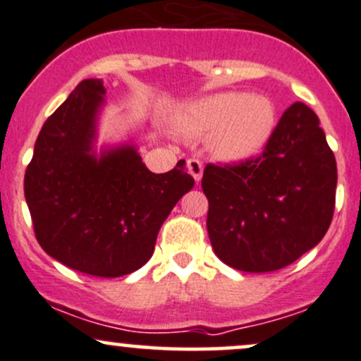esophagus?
<instances>
[{"label": "esophagus", "mask_w": 361, "mask_h": 361, "mask_svg": "<svg viewBox=\"0 0 361 361\" xmlns=\"http://www.w3.org/2000/svg\"><path fill=\"white\" fill-rule=\"evenodd\" d=\"M188 171L190 176L194 177V180L199 182L202 177V164L197 159H189L188 160Z\"/></svg>", "instance_id": "34e87169"}]
</instances>
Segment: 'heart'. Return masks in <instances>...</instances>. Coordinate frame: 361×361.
Wrapping results in <instances>:
<instances>
[{"label": "heart", "instance_id": "b5f03b06", "mask_svg": "<svg viewBox=\"0 0 361 361\" xmlns=\"http://www.w3.org/2000/svg\"><path fill=\"white\" fill-rule=\"evenodd\" d=\"M277 126V109L265 96L218 92L180 109L176 130L184 138L209 137V150L221 162L252 159L269 143Z\"/></svg>", "mask_w": 361, "mask_h": 361}]
</instances>
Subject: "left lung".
<instances>
[{
	"instance_id": "1",
	"label": "left lung",
	"mask_w": 361,
	"mask_h": 361,
	"mask_svg": "<svg viewBox=\"0 0 361 361\" xmlns=\"http://www.w3.org/2000/svg\"><path fill=\"white\" fill-rule=\"evenodd\" d=\"M336 159L319 118L294 103L264 154L236 165H206L207 233L221 262L241 272H274L314 248L336 199Z\"/></svg>"
}]
</instances>
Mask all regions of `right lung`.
<instances>
[{
	"label": "right lung",
	"instance_id": "add662e5",
	"mask_svg": "<svg viewBox=\"0 0 361 361\" xmlns=\"http://www.w3.org/2000/svg\"><path fill=\"white\" fill-rule=\"evenodd\" d=\"M101 79H84L42 126L25 172L37 241L50 257L94 277H121L150 260L157 235L194 188L185 160L154 173L137 147L94 142L104 104Z\"/></svg>",
	"mask_w": 361,
	"mask_h": 361
}]
</instances>
